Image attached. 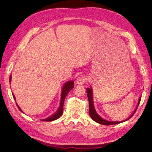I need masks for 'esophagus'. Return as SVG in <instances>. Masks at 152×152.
<instances>
[{"mask_svg":"<svg viewBox=\"0 0 152 152\" xmlns=\"http://www.w3.org/2000/svg\"><path fill=\"white\" fill-rule=\"evenodd\" d=\"M86 77L84 76H80L77 79V83L79 85H83L86 82Z\"/></svg>","mask_w":152,"mask_h":152,"instance_id":"obj_1","label":"esophagus"}]
</instances>
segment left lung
Returning a JSON list of instances; mask_svg holds the SVG:
<instances>
[{
  "instance_id": "8db88e82",
  "label": "left lung",
  "mask_w": 152,
  "mask_h": 152,
  "mask_svg": "<svg viewBox=\"0 0 152 152\" xmlns=\"http://www.w3.org/2000/svg\"><path fill=\"white\" fill-rule=\"evenodd\" d=\"M86 91H87V98H88L89 104V115L94 121H95L96 122H97L98 124H102V125H107V126L114 125V124H120V123L123 122L124 121H128L129 119H130L133 115H134V114L136 112V110H137V107H138V106H139L140 103L141 99V96H140V98H139V100H138V103H137V107H136L134 112H133L131 115L128 118H127L126 121H122V122H121V121L120 122H116V121L112 122V121H108L104 120V119L102 118L99 115H98L97 113H96V110H95L94 106V104H93V90H92V87H91L90 88H88V87H87V88L86 89Z\"/></svg>"
}]
</instances>
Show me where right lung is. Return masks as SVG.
Masks as SVG:
<instances>
[{"instance_id": "add662e5", "label": "right lung", "mask_w": 152, "mask_h": 152, "mask_svg": "<svg viewBox=\"0 0 152 152\" xmlns=\"http://www.w3.org/2000/svg\"><path fill=\"white\" fill-rule=\"evenodd\" d=\"M11 75H10V81L11 82ZM73 87H74V82H73V80L68 81L65 84H64L63 88H62L61 96V102H60V104H59V108L58 109L56 113H54L53 115L50 116L49 117L45 118V119H43V120H42V121H46V122L53 121L56 120V119L59 118L61 117V115L63 114V104H64V102H65L66 96L69 92H70L73 88ZM12 96H13V98L15 99V100H16L15 96L13 94V93H12ZM16 105H17L18 109H19L21 112H23L22 110L20 109V108L18 107L17 103H16Z\"/></svg>"}]
</instances>
